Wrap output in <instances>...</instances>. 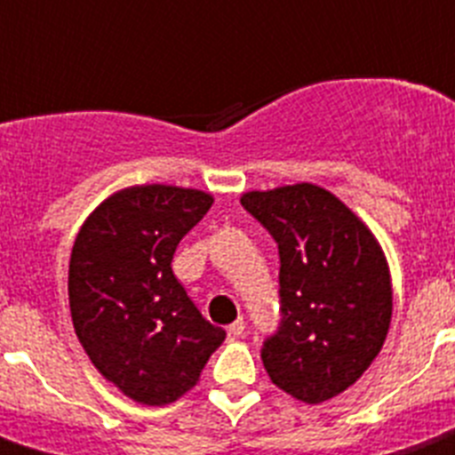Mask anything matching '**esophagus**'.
<instances>
[{
  "label": "esophagus",
  "mask_w": 455,
  "mask_h": 455,
  "mask_svg": "<svg viewBox=\"0 0 455 455\" xmlns=\"http://www.w3.org/2000/svg\"><path fill=\"white\" fill-rule=\"evenodd\" d=\"M227 335L231 342H235V339H240V338H245V322H243V319H238V322L231 323V326L227 328Z\"/></svg>",
  "instance_id": "34e87169"
}]
</instances>
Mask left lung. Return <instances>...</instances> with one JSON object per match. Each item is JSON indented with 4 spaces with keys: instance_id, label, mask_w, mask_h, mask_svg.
I'll return each mask as SVG.
<instances>
[{
    "instance_id": "left-lung-1",
    "label": "left lung",
    "mask_w": 455,
    "mask_h": 455,
    "mask_svg": "<svg viewBox=\"0 0 455 455\" xmlns=\"http://www.w3.org/2000/svg\"><path fill=\"white\" fill-rule=\"evenodd\" d=\"M243 208L280 250V326L263 365L275 387L307 404L331 400L379 354L393 310L387 259L370 228L322 187L247 192Z\"/></svg>"
}]
</instances>
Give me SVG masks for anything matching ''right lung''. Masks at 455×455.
<instances>
[{
    "mask_svg": "<svg viewBox=\"0 0 455 455\" xmlns=\"http://www.w3.org/2000/svg\"><path fill=\"white\" fill-rule=\"evenodd\" d=\"M212 205L198 189L129 187L85 220L68 261L76 335L124 395L169 404L196 387L227 333L205 319L171 261Z\"/></svg>",
    "mask_w": 455,
    "mask_h": 455,
    "instance_id": "1",
    "label": "right lung"
}]
</instances>
